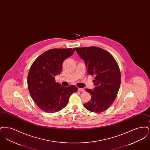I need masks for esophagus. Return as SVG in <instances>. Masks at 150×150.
Masks as SVG:
<instances>
[{
	"mask_svg": "<svg viewBox=\"0 0 150 150\" xmlns=\"http://www.w3.org/2000/svg\"><path fill=\"white\" fill-rule=\"evenodd\" d=\"M78 91L79 92H83V91H84V89H83V88H78Z\"/></svg>",
	"mask_w": 150,
	"mask_h": 150,
	"instance_id": "34e87169",
	"label": "esophagus"
}]
</instances>
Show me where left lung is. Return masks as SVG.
<instances>
[{"instance_id": "left-lung-1", "label": "left lung", "mask_w": 150, "mask_h": 150, "mask_svg": "<svg viewBox=\"0 0 150 150\" xmlns=\"http://www.w3.org/2000/svg\"><path fill=\"white\" fill-rule=\"evenodd\" d=\"M84 60L88 75L95 76L93 90L86 89L91 100L84 104L88 110L99 113L107 110L114 102L121 83V74L115 61L108 52L97 47L75 48Z\"/></svg>"}]
</instances>
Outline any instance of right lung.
Segmentation results:
<instances>
[{
	"mask_svg": "<svg viewBox=\"0 0 150 150\" xmlns=\"http://www.w3.org/2000/svg\"><path fill=\"white\" fill-rule=\"evenodd\" d=\"M75 48L52 49L39 56L31 65L28 76V86L33 100L41 110L56 112L66 107L75 86L64 87L55 80L59 75L64 59L72 56Z\"/></svg>",
	"mask_w": 150,
	"mask_h": 150,
	"instance_id": "right-lung-1",
	"label": "right lung"
}]
</instances>
